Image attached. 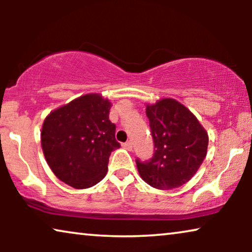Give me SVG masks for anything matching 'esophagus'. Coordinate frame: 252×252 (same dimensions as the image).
Here are the masks:
<instances>
[{"label": "esophagus", "instance_id": "34e87169", "mask_svg": "<svg viewBox=\"0 0 252 252\" xmlns=\"http://www.w3.org/2000/svg\"><path fill=\"white\" fill-rule=\"evenodd\" d=\"M123 147L125 148V149H127V150H132V148H133L132 141H127V142L123 143Z\"/></svg>", "mask_w": 252, "mask_h": 252}]
</instances>
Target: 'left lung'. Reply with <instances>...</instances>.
<instances>
[{"mask_svg": "<svg viewBox=\"0 0 252 252\" xmlns=\"http://www.w3.org/2000/svg\"><path fill=\"white\" fill-rule=\"evenodd\" d=\"M154 155L149 160L136 158L141 178L157 189L178 188L185 185L201 166L206 156L209 137L196 117L172 98L148 105Z\"/></svg>", "mask_w": 252, "mask_h": 252, "instance_id": "8db88e82", "label": "left lung"}]
</instances>
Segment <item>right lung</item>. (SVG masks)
<instances>
[{
    "instance_id": "right-lung-1",
    "label": "right lung",
    "mask_w": 252,
    "mask_h": 252,
    "mask_svg": "<svg viewBox=\"0 0 252 252\" xmlns=\"http://www.w3.org/2000/svg\"><path fill=\"white\" fill-rule=\"evenodd\" d=\"M111 103L98 94L75 98L44 119L41 144L54 174L77 189L98 184L109 157L120 147L110 122Z\"/></svg>"
}]
</instances>
